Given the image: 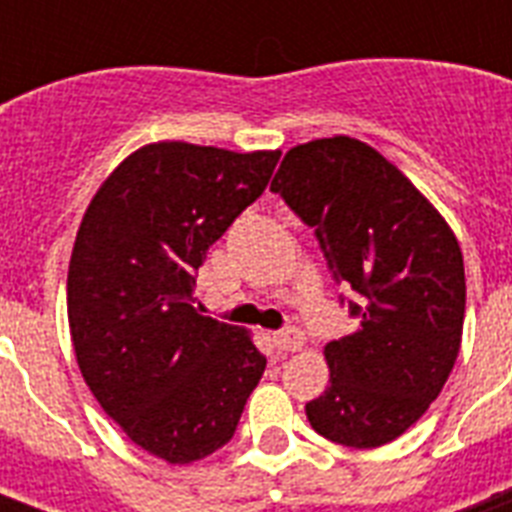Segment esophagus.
<instances>
[{"label": "esophagus", "mask_w": 512, "mask_h": 512, "mask_svg": "<svg viewBox=\"0 0 512 512\" xmlns=\"http://www.w3.org/2000/svg\"><path fill=\"white\" fill-rule=\"evenodd\" d=\"M303 332H297V329H284V332H276L273 335V345H276V350H281V353H295V350L303 348Z\"/></svg>", "instance_id": "esophagus-1"}]
</instances>
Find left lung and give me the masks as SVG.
Returning <instances> with one entry per match:
<instances>
[{
  "mask_svg": "<svg viewBox=\"0 0 512 512\" xmlns=\"http://www.w3.org/2000/svg\"><path fill=\"white\" fill-rule=\"evenodd\" d=\"M271 191L316 228L337 281L358 292L353 335L327 342L329 388L305 404L319 436L353 449L396 441L428 412L462 342L457 236L404 172L356 138L289 148Z\"/></svg>",
  "mask_w": 512,
  "mask_h": 512,
  "instance_id": "obj_1",
  "label": "left lung"
}]
</instances>
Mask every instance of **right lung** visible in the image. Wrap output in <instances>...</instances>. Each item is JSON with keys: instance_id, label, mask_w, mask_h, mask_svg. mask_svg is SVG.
Wrapping results in <instances>:
<instances>
[{"instance_id": "right-lung-1", "label": "right lung", "mask_w": 512, "mask_h": 512, "mask_svg": "<svg viewBox=\"0 0 512 512\" xmlns=\"http://www.w3.org/2000/svg\"><path fill=\"white\" fill-rule=\"evenodd\" d=\"M281 151L162 140L100 185L68 263L76 364L103 412L154 457L188 465L236 433L265 356L247 329L201 316L207 249L265 191Z\"/></svg>"}]
</instances>
